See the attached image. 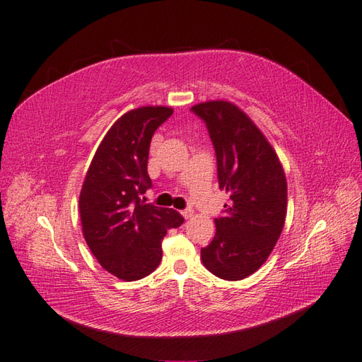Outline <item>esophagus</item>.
<instances>
[{"label":"esophagus","mask_w":362,"mask_h":362,"mask_svg":"<svg viewBox=\"0 0 362 362\" xmlns=\"http://www.w3.org/2000/svg\"><path fill=\"white\" fill-rule=\"evenodd\" d=\"M181 215H182L184 218H186V219H190V218H192V215H193V211H192L190 209H186V210H182V211H181Z\"/></svg>","instance_id":"1"}]
</instances>
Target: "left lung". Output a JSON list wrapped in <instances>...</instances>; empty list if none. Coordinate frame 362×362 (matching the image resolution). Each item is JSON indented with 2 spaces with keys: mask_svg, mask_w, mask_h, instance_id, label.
Wrapping results in <instances>:
<instances>
[{
  "mask_svg": "<svg viewBox=\"0 0 362 362\" xmlns=\"http://www.w3.org/2000/svg\"><path fill=\"white\" fill-rule=\"evenodd\" d=\"M206 122L215 147L219 189L228 193L216 233L201 249L204 267L221 279L240 281L257 272L283 232L287 181L276 152L240 107L207 101L192 107Z\"/></svg>",
  "mask_w": 362,
  "mask_h": 362,
  "instance_id": "obj_1",
  "label": "left lung"
}]
</instances>
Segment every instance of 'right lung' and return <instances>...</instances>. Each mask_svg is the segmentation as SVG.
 <instances>
[{"label":"right lung","mask_w":362,"mask_h":362,"mask_svg":"<svg viewBox=\"0 0 362 362\" xmlns=\"http://www.w3.org/2000/svg\"><path fill=\"white\" fill-rule=\"evenodd\" d=\"M173 109L147 105L122 115L105 134L79 193L84 240L95 258L124 281L144 278L160 266L161 241L184 218L173 209L146 204L152 187L148 147Z\"/></svg>","instance_id":"1"}]
</instances>
